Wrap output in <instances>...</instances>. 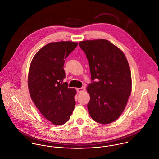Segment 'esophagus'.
Returning a JSON list of instances; mask_svg holds the SVG:
<instances>
[{
	"label": "esophagus",
	"mask_w": 159,
	"mask_h": 159,
	"mask_svg": "<svg viewBox=\"0 0 159 159\" xmlns=\"http://www.w3.org/2000/svg\"><path fill=\"white\" fill-rule=\"evenodd\" d=\"M85 90V87H82V88H78L77 89V92L78 93H82L83 92H84Z\"/></svg>",
	"instance_id": "obj_1"
}]
</instances>
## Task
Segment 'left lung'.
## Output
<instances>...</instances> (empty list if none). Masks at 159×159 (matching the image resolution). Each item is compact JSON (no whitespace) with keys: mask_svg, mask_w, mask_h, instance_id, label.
<instances>
[{"mask_svg":"<svg viewBox=\"0 0 159 159\" xmlns=\"http://www.w3.org/2000/svg\"><path fill=\"white\" fill-rule=\"evenodd\" d=\"M79 46L88 59L92 81L87 88L90 97L89 114L98 123H111L122 114L131 93L127 59L120 49L107 39L83 41Z\"/></svg>","mask_w":159,"mask_h":159,"instance_id":"8db88e82","label":"left lung"}]
</instances>
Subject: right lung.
<instances>
[{
  "label": "right lung",
  "instance_id": "obj_1",
  "mask_svg": "<svg viewBox=\"0 0 159 159\" xmlns=\"http://www.w3.org/2000/svg\"><path fill=\"white\" fill-rule=\"evenodd\" d=\"M77 45L68 41L49 43L36 53L30 66V97L43 116L55 125L66 123L75 105L76 90L63 82V67L65 59Z\"/></svg>",
  "mask_w": 159,
  "mask_h": 159
}]
</instances>
